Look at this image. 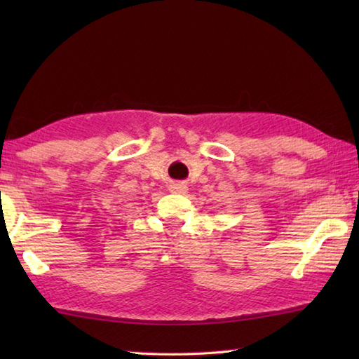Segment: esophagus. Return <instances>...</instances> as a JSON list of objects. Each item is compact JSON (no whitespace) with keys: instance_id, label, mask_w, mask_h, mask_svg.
<instances>
[{"instance_id":"obj_1","label":"esophagus","mask_w":359,"mask_h":359,"mask_svg":"<svg viewBox=\"0 0 359 359\" xmlns=\"http://www.w3.org/2000/svg\"><path fill=\"white\" fill-rule=\"evenodd\" d=\"M169 191L177 193V194H185L188 191V187L185 182H172V184L169 185Z\"/></svg>"}]
</instances>
